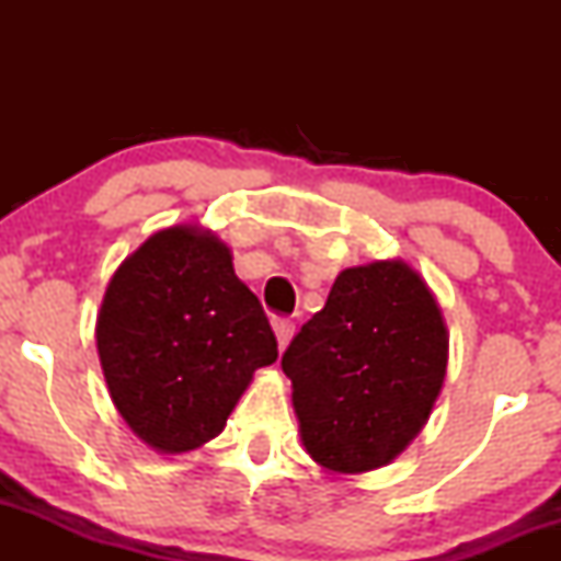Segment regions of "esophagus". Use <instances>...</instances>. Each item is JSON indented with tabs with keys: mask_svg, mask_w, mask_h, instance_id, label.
I'll return each instance as SVG.
<instances>
[{
	"mask_svg": "<svg viewBox=\"0 0 561 561\" xmlns=\"http://www.w3.org/2000/svg\"><path fill=\"white\" fill-rule=\"evenodd\" d=\"M272 327L276 334V343H279V347H287V343L293 340V334H295V321L287 317H274Z\"/></svg>",
	"mask_w": 561,
	"mask_h": 561,
	"instance_id": "1",
	"label": "esophagus"
}]
</instances>
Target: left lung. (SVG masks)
<instances>
[{
    "mask_svg": "<svg viewBox=\"0 0 561 561\" xmlns=\"http://www.w3.org/2000/svg\"><path fill=\"white\" fill-rule=\"evenodd\" d=\"M448 334L414 268H345L282 356L302 446L332 472H369L414 440L443 388Z\"/></svg>",
    "mask_w": 561,
    "mask_h": 561,
    "instance_id": "1",
    "label": "left lung"
}]
</instances>
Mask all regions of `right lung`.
<instances>
[{"mask_svg":"<svg viewBox=\"0 0 561 561\" xmlns=\"http://www.w3.org/2000/svg\"><path fill=\"white\" fill-rule=\"evenodd\" d=\"M96 351L115 409L163 454L216 437L253 371L276 362L261 300L210 231H158L107 285Z\"/></svg>","mask_w":561,"mask_h":561,"instance_id":"1","label":"right lung"}]
</instances>
